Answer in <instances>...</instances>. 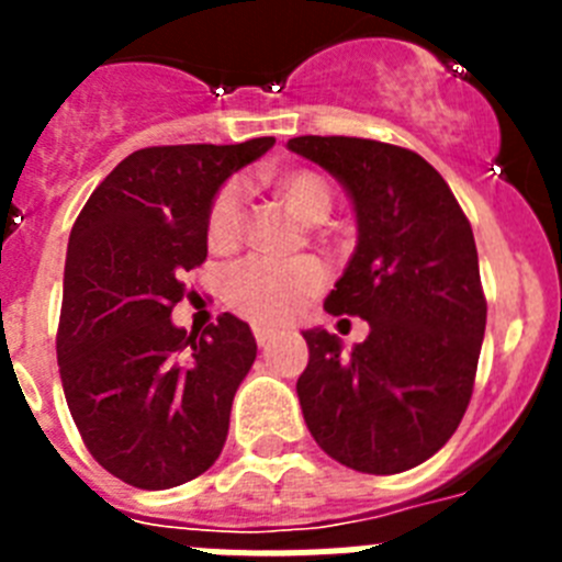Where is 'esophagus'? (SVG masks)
<instances>
[{"label":"esophagus","mask_w":562,"mask_h":562,"mask_svg":"<svg viewBox=\"0 0 562 562\" xmlns=\"http://www.w3.org/2000/svg\"><path fill=\"white\" fill-rule=\"evenodd\" d=\"M252 335H256L258 346H270L272 337H276V329H267V326H256V329H252Z\"/></svg>","instance_id":"34e87169"}]
</instances>
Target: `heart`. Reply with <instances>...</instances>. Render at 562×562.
<instances>
[{"instance_id": "1", "label": "heart", "mask_w": 562, "mask_h": 562, "mask_svg": "<svg viewBox=\"0 0 562 562\" xmlns=\"http://www.w3.org/2000/svg\"><path fill=\"white\" fill-rule=\"evenodd\" d=\"M270 188L278 202L304 225H321L331 213L335 188L315 168H292V171L276 173ZM245 227L247 211L238 186L220 188L207 207V247L213 252H231L245 236ZM324 281L326 272L315 258H297L290 265L247 261L227 272L225 297L236 315L258 326H278L304 310L321 292Z\"/></svg>"}]
</instances>
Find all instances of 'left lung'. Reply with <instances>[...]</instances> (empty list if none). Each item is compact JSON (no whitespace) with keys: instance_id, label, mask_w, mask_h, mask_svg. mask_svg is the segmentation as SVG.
<instances>
[{"instance_id":"8db88e82","label":"left lung","mask_w":562,"mask_h":562,"mask_svg":"<svg viewBox=\"0 0 562 562\" xmlns=\"http://www.w3.org/2000/svg\"><path fill=\"white\" fill-rule=\"evenodd\" d=\"M286 146L351 196L357 247L324 306L369 321L349 355L337 335L304 331L306 428L357 473H402L448 445L473 396L486 326L473 227L411 148L317 134Z\"/></svg>"}]
</instances>
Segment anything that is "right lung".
Instances as JSON below:
<instances>
[{
    "label": "right lung",
    "instance_id": "right-lung-1",
    "mask_svg": "<svg viewBox=\"0 0 562 562\" xmlns=\"http://www.w3.org/2000/svg\"><path fill=\"white\" fill-rule=\"evenodd\" d=\"M276 137L236 146H151L92 191L69 233L58 371L69 414L103 470L168 490L220 459L256 337L225 312L202 335L171 324L182 276L207 258L205 220L222 182Z\"/></svg>",
    "mask_w": 562,
    "mask_h": 562
}]
</instances>
